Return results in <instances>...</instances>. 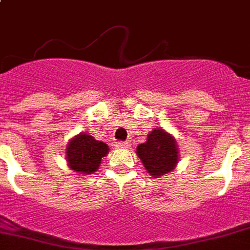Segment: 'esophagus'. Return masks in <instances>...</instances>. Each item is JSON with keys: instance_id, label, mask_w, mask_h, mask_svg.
Returning a JSON list of instances; mask_svg holds the SVG:
<instances>
[{"instance_id": "obj_1", "label": "esophagus", "mask_w": 250, "mask_h": 250, "mask_svg": "<svg viewBox=\"0 0 250 250\" xmlns=\"http://www.w3.org/2000/svg\"><path fill=\"white\" fill-rule=\"evenodd\" d=\"M117 147L118 148H129L130 147V145L129 143H128V142H118V143H117Z\"/></svg>"}]
</instances>
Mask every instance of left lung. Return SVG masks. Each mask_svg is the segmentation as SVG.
<instances>
[{
	"label": "left lung",
	"mask_w": 250,
	"mask_h": 250,
	"mask_svg": "<svg viewBox=\"0 0 250 250\" xmlns=\"http://www.w3.org/2000/svg\"><path fill=\"white\" fill-rule=\"evenodd\" d=\"M136 152L147 172L154 178L174 169L179 159L174 137L162 128H154L147 136V141L137 147Z\"/></svg>",
	"instance_id": "8db88e82"
}]
</instances>
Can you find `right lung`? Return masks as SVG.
<instances>
[{"label": "right lung", "mask_w": 250, "mask_h": 250, "mask_svg": "<svg viewBox=\"0 0 250 250\" xmlns=\"http://www.w3.org/2000/svg\"><path fill=\"white\" fill-rule=\"evenodd\" d=\"M108 150V146L103 142L87 133H80L68 142L66 159L72 170L89 175L100 168L101 161Z\"/></svg>", "instance_id": "add662e5"}]
</instances>
